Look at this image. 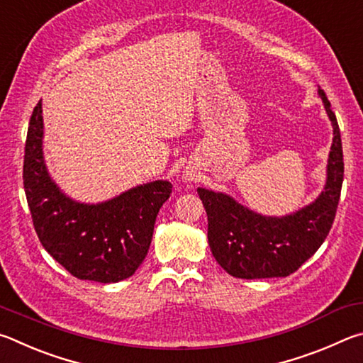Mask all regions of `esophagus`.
<instances>
[{
  "label": "esophagus",
  "mask_w": 363,
  "mask_h": 363,
  "mask_svg": "<svg viewBox=\"0 0 363 363\" xmlns=\"http://www.w3.org/2000/svg\"><path fill=\"white\" fill-rule=\"evenodd\" d=\"M183 178H185V182H191L193 174H191V172H183Z\"/></svg>",
  "instance_id": "1"
}]
</instances>
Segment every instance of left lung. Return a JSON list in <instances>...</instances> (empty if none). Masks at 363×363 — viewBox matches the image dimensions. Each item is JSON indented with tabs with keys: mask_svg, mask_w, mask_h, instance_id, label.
<instances>
[{
	"mask_svg": "<svg viewBox=\"0 0 363 363\" xmlns=\"http://www.w3.org/2000/svg\"><path fill=\"white\" fill-rule=\"evenodd\" d=\"M317 92L332 121L333 142L325 185L311 204L284 217H269L239 204L230 194L198 188L207 212L208 245L228 274L239 279L290 276L328 236L341 194L345 162L338 121L325 92L320 87Z\"/></svg>",
	"mask_w": 363,
	"mask_h": 363,
	"instance_id": "8db88e82",
	"label": "left lung"
}]
</instances>
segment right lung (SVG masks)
<instances>
[{
  "label": "right lung",
  "mask_w": 363,
  "mask_h": 363,
  "mask_svg": "<svg viewBox=\"0 0 363 363\" xmlns=\"http://www.w3.org/2000/svg\"><path fill=\"white\" fill-rule=\"evenodd\" d=\"M43 138L38 101L25 143L23 188L43 247L82 281L114 284L130 277L148 253L157 212L172 193L170 182L143 183L97 204L78 202L50 177Z\"/></svg>",
  "instance_id": "obj_1"
}]
</instances>
